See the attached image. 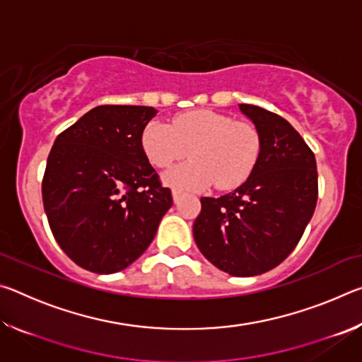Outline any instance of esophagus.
Here are the masks:
<instances>
[{"mask_svg": "<svg viewBox=\"0 0 362 362\" xmlns=\"http://www.w3.org/2000/svg\"><path fill=\"white\" fill-rule=\"evenodd\" d=\"M180 192L179 189H173V198H174V203H179V199H180Z\"/></svg>", "mask_w": 362, "mask_h": 362, "instance_id": "1", "label": "esophagus"}]
</instances>
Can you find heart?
Masks as SVG:
<instances>
[{"label":"heart","mask_w":362,"mask_h":362,"mask_svg":"<svg viewBox=\"0 0 362 362\" xmlns=\"http://www.w3.org/2000/svg\"><path fill=\"white\" fill-rule=\"evenodd\" d=\"M142 146L156 168H169L187 151L192 156L164 174L170 187L204 189L214 183L218 189H233L255 169L262 137L252 122L193 110L175 116L170 124L151 121L142 134Z\"/></svg>","instance_id":"1"}]
</instances>
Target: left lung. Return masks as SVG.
Instances as JSON below:
<instances>
[{
    "label": "left lung",
    "mask_w": 362,
    "mask_h": 362,
    "mask_svg": "<svg viewBox=\"0 0 362 362\" xmlns=\"http://www.w3.org/2000/svg\"><path fill=\"white\" fill-rule=\"evenodd\" d=\"M262 137L249 179L220 198H201L193 223L196 246L231 276H255L278 267L302 238L317 201L315 153L279 115L241 103Z\"/></svg>",
    "instance_id": "8db88e82"
}]
</instances>
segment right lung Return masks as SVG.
Here are the masks:
<instances>
[{"instance_id":"1","label":"right lung","mask_w":362,"mask_h":362,"mask_svg":"<svg viewBox=\"0 0 362 362\" xmlns=\"http://www.w3.org/2000/svg\"><path fill=\"white\" fill-rule=\"evenodd\" d=\"M158 112L100 105L59 134L42 177V204L59 246L93 273L121 272L150 246L173 206L142 146Z\"/></svg>"}]
</instances>
